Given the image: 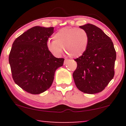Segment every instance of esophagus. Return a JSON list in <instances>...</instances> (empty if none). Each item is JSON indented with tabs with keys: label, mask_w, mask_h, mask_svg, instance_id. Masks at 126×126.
<instances>
[{
	"label": "esophagus",
	"mask_w": 126,
	"mask_h": 126,
	"mask_svg": "<svg viewBox=\"0 0 126 126\" xmlns=\"http://www.w3.org/2000/svg\"><path fill=\"white\" fill-rule=\"evenodd\" d=\"M68 59H65V60H64V63H63V64H64V65L66 64L67 63H68Z\"/></svg>",
	"instance_id": "obj_1"
}]
</instances>
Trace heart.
<instances>
[{
	"instance_id": "heart-1",
	"label": "heart",
	"mask_w": 126,
	"mask_h": 126,
	"mask_svg": "<svg viewBox=\"0 0 126 126\" xmlns=\"http://www.w3.org/2000/svg\"><path fill=\"white\" fill-rule=\"evenodd\" d=\"M54 40H49L47 48L56 57L61 56L65 48V51L71 57L78 58L87 50L89 44V35L85 30L73 27H64L53 35Z\"/></svg>"
}]
</instances>
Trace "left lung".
Here are the masks:
<instances>
[{"instance_id":"1","label":"left lung","mask_w":126,"mask_h":126,"mask_svg":"<svg viewBox=\"0 0 126 126\" xmlns=\"http://www.w3.org/2000/svg\"><path fill=\"white\" fill-rule=\"evenodd\" d=\"M89 35L85 53L75 60L77 68L73 73L75 83L81 92L94 94L104 90L115 75L116 51L111 38L92 24L81 26Z\"/></svg>"}]
</instances>
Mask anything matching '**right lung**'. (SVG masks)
<instances>
[{"instance_id":"1","label":"right lung","mask_w":126,"mask_h":126,"mask_svg":"<svg viewBox=\"0 0 126 126\" xmlns=\"http://www.w3.org/2000/svg\"><path fill=\"white\" fill-rule=\"evenodd\" d=\"M54 27L35 26L15 39L9 54L14 82L24 91L37 94L51 87L56 70L64 59L56 58L47 48Z\"/></svg>"}]
</instances>
